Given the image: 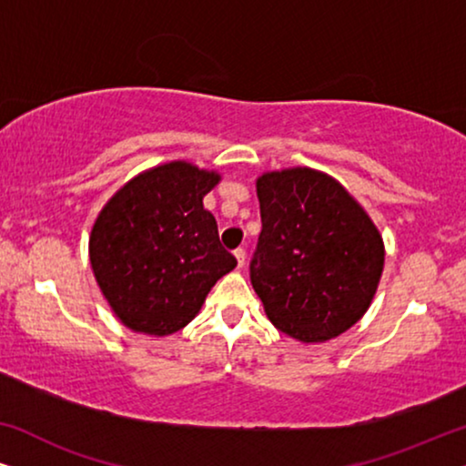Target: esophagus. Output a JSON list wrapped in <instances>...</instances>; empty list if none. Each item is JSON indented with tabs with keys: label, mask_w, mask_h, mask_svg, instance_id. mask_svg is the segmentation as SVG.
Listing matches in <instances>:
<instances>
[{
	"label": "esophagus",
	"mask_w": 466,
	"mask_h": 466,
	"mask_svg": "<svg viewBox=\"0 0 466 466\" xmlns=\"http://www.w3.org/2000/svg\"><path fill=\"white\" fill-rule=\"evenodd\" d=\"M233 254H235V258H238V265L244 267L246 265V250H244V248H238V250H235Z\"/></svg>",
	"instance_id": "obj_1"
}]
</instances>
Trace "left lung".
Here are the masks:
<instances>
[{"label":"left lung","mask_w":466,"mask_h":466,"mask_svg":"<svg viewBox=\"0 0 466 466\" xmlns=\"http://www.w3.org/2000/svg\"><path fill=\"white\" fill-rule=\"evenodd\" d=\"M260 222L250 282L273 327L320 343L365 316L384 269V241L335 177L309 167L257 180Z\"/></svg>","instance_id":"obj_1"}]
</instances>
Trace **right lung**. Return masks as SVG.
I'll use <instances>...</instances> for the list:
<instances>
[{"mask_svg": "<svg viewBox=\"0 0 466 466\" xmlns=\"http://www.w3.org/2000/svg\"><path fill=\"white\" fill-rule=\"evenodd\" d=\"M220 174L171 161L116 190L95 220L88 257L106 301L136 333L165 337L199 314L238 260L220 246L203 197Z\"/></svg>", "mask_w": 466, "mask_h": 466, "instance_id": "add662e5", "label": "right lung"}]
</instances>
